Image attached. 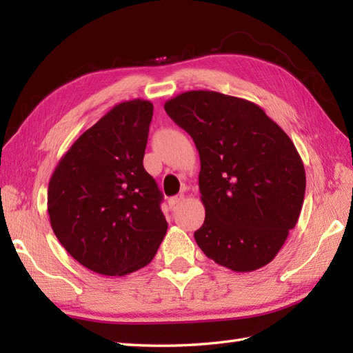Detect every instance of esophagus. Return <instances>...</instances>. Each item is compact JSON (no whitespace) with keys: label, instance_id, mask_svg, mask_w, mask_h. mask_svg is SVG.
I'll return each instance as SVG.
<instances>
[{"label":"esophagus","instance_id":"obj_1","mask_svg":"<svg viewBox=\"0 0 353 353\" xmlns=\"http://www.w3.org/2000/svg\"><path fill=\"white\" fill-rule=\"evenodd\" d=\"M185 199V196L183 194H179V196H174V197H171L170 200H168V205H170V208L172 209L174 208L176 205H179V203H182V200Z\"/></svg>","mask_w":353,"mask_h":353}]
</instances>
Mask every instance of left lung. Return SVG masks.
<instances>
[{"label": "left lung", "instance_id": "1", "mask_svg": "<svg viewBox=\"0 0 353 353\" xmlns=\"http://www.w3.org/2000/svg\"><path fill=\"white\" fill-rule=\"evenodd\" d=\"M200 156L205 223L196 243L209 259L247 273L272 262L302 211L306 176L290 137L264 109L215 91L163 104Z\"/></svg>", "mask_w": 353, "mask_h": 353}]
</instances>
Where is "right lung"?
<instances>
[{"label": "right lung", "instance_id": "1", "mask_svg": "<svg viewBox=\"0 0 353 353\" xmlns=\"http://www.w3.org/2000/svg\"><path fill=\"white\" fill-rule=\"evenodd\" d=\"M152 117L147 100L117 104L74 142L50 179L52 232L99 274L145 267L167 234L162 194L142 165Z\"/></svg>", "mask_w": 353, "mask_h": 353}]
</instances>
